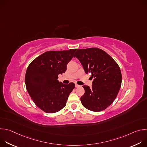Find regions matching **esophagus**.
I'll list each match as a JSON object with an SVG mask.
<instances>
[{
    "label": "esophagus",
    "mask_w": 147,
    "mask_h": 147,
    "mask_svg": "<svg viewBox=\"0 0 147 147\" xmlns=\"http://www.w3.org/2000/svg\"><path fill=\"white\" fill-rule=\"evenodd\" d=\"M80 87V86H78V84H76V88H78V87Z\"/></svg>",
    "instance_id": "34e87169"
}]
</instances>
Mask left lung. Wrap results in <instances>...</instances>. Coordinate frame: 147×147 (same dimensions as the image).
<instances>
[{
  "mask_svg": "<svg viewBox=\"0 0 147 147\" xmlns=\"http://www.w3.org/2000/svg\"><path fill=\"white\" fill-rule=\"evenodd\" d=\"M86 74L94 78L91 87L84 85L85 93L80 98L86 109L100 112L107 109L116 99L121 84L120 69L114 59L103 50L80 49L75 53Z\"/></svg>",
  "mask_w": 147,
  "mask_h": 147,
  "instance_id": "8db88e82",
  "label": "left lung"
}]
</instances>
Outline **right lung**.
Listing matches in <instances>:
<instances>
[{"mask_svg": "<svg viewBox=\"0 0 147 147\" xmlns=\"http://www.w3.org/2000/svg\"><path fill=\"white\" fill-rule=\"evenodd\" d=\"M76 50L46 52L35 59L27 69V90L36 105L46 113H55L63 108L75 88L73 82L65 84L57 78L59 74L66 71Z\"/></svg>", "mask_w": 147, "mask_h": 147, "instance_id": "obj_1", "label": "right lung"}]
</instances>
